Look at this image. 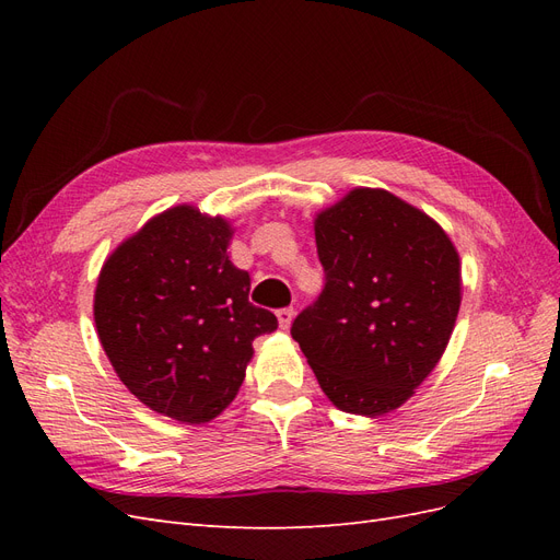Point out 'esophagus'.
Returning a JSON list of instances; mask_svg holds the SVG:
<instances>
[{"instance_id":"esophagus-1","label":"esophagus","mask_w":560,"mask_h":560,"mask_svg":"<svg viewBox=\"0 0 560 560\" xmlns=\"http://www.w3.org/2000/svg\"><path fill=\"white\" fill-rule=\"evenodd\" d=\"M276 315H278L280 327H282V329H290L292 319H294V308H280Z\"/></svg>"}]
</instances>
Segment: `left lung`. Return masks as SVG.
<instances>
[{
  "label": "left lung",
  "mask_w": 560,
  "mask_h": 560,
  "mask_svg": "<svg viewBox=\"0 0 560 560\" xmlns=\"http://www.w3.org/2000/svg\"><path fill=\"white\" fill-rule=\"evenodd\" d=\"M325 290L292 338L341 411L397 409L442 360L460 311V259L444 229L383 189L315 219Z\"/></svg>",
  "instance_id": "1"
}]
</instances>
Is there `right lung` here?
<instances>
[{
    "mask_svg": "<svg viewBox=\"0 0 560 560\" xmlns=\"http://www.w3.org/2000/svg\"><path fill=\"white\" fill-rule=\"evenodd\" d=\"M231 226L177 206L114 249L97 278L100 343L130 393L179 422H208L238 395L252 341L278 329L249 303Z\"/></svg>",
    "mask_w": 560,
    "mask_h": 560,
    "instance_id": "right-lung-1",
    "label": "right lung"
}]
</instances>
